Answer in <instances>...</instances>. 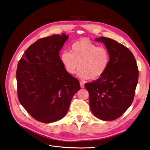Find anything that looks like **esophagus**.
Returning <instances> with one entry per match:
<instances>
[{
    "label": "esophagus",
    "instance_id": "34e87169",
    "mask_svg": "<svg viewBox=\"0 0 150 150\" xmlns=\"http://www.w3.org/2000/svg\"><path fill=\"white\" fill-rule=\"evenodd\" d=\"M80 87L81 88H84V84L82 82H80Z\"/></svg>",
    "mask_w": 150,
    "mask_h": 150
}]
</instances>
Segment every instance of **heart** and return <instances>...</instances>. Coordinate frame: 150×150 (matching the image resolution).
I'll list each match as a JSON object with an SVG mask.
<instances>
[{"label": "heart", "mask_w": 150, "mask_h": 150, "mask_svg": "<svg viewBox=\"0 0 150 150\" xmlns=\"http://www.w3.org/2000/svg\"><path fill=\"white\" fill-rule=\"evenodd\" d=\"M61 61L69 74H74L79 66L77 74L80 79H96L108 68L110 54L106 48L83 40L71 45V52H63Z\"/></svg>", "instance_id": "obj_1"}]
</instances>
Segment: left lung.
Instances as JSON below:
<instances>
[{"label": "left lung", "instance_id": "8db88e82", "mask_svg": "<svg viewBox=\"0 0 150 150\" xmlns=\"http://www.w3.org/2000/svg\"><path fill=\"white\" fill-rule=\"evenodd\" d=\"M96 42L105 44L110 54L106 71L94 82L85 84L89 94V105L96 117L112 121L120 117L131 105L139 77L133 54L112 38L101 37Z\"/></svg>", "mask_w": 150, "mask_h": 150}]
</instances>
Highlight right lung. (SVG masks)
Masks as SVG:
<instances>
[{
	"mask_svg": "<svg viewBox=\"0 0 150 150\" xmlns=\"http://www.w3.org/2000/svg\"><path fill=\"white\" fill-rule=\"evenodd\" d=\"M68 38L61 33L40 38L26 50L18 63L19 101L33 118L42 123L63 118L80 89L79 80L66 71L59 57Z\"/></svg>",
	"mask_w": 150,
	"mask_h": 150,
	"instance_id": "add662e5",
	"label": "right lung"
}]
</instances>
